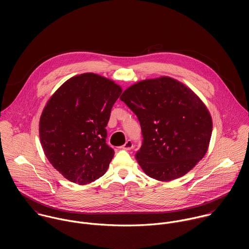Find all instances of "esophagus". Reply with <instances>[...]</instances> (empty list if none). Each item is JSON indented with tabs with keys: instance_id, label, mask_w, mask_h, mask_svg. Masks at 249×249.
I'll return each mask as SVG.
<instances>
[{
	"instance_id": "1",
	"label": "esophagus",
	"mask_w": 249,
	"mask_h": 249,
	"mask_svg": "<svg viewBox=\"0 0 249 249\" xmlns=\"http://www.w3.org/2000/svg\"><path fill=\"white\" fill-rule=\"evenodd\" d=\"M133 147H134V145H133V142H132L131 140H128L123 146H121V149L126 150V151H129V150L133 149Z\"/></svg>"
}]
</instances>
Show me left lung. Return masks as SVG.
Wrapping results in <instances>:
<instances>
[{
    "mask_svg": "<svg viewBox=\"0 0 249 249\" xmlns=\"http://www.w3.org/2000/svg\"><path fill=\"white\" fill-rule=\"evenodd\" d=\"M120 99L140 122L143 143L135 158L152 178L176 179L203 159L212 118L201 99L182 83L168 77L142 81Z\"/></svg>",
    "mask_w": 249,
    "mask_h": 249,
    "instance_id": "1",
    "label": "left lung"
}]
</instances>
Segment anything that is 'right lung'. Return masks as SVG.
I'll return each instance as SVG.
<instances>
[{
  "mask_svg": "<svg viewBox=\"0 0 249 249\" xmlns=\"http://www.w3.org/2000/svg\"><path fill=\"white\" fill-rule=\"evenodd\" d=\"M113 81L92 73L64 83L48 100L39 136L50 163L68 180L85 185L107 170L114 150L106 144V125L121 94Z\"/></svg>",
  "mask_w": 249,
  "mask_h": 249,
  "instance_id": "right-lung-1",
  "label": "right lung"
}]
</instances>
